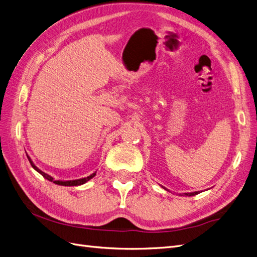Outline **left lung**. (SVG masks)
I'll use <instances>...</instances> for the list:
<instances>
[{
  "label": "left lung",
  "mask_w": 257,
  "mask_h": 257,
  "mask_svg": "<svg viewBox=\"0 0 257 257\" xmlns=\"http://www.w3.org/2000/svg\"><path fill=\"white\" fill-rule=\"evenodd\" d=\"M196 194H198V192H193V193H185V195H188V196H194V195H196Z\"/></svg>",
  "instance_id": "1"
}]
</instances>
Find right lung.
<instances>
[{
	"instance_id": "add662e5",
	"label": "right lung",
	"mask_w": 257,
	"mask_h": 257,
	"mask_svg": "<svg viewBox=\"0 0 257 257\" xmlns=\"http://www.w3.org/2000/svg\"><path fill=\"white\" fill-rule=\"evenodd\" d=\"M27 157H28V159H29V162L31 163V165H32V167L36 170V172L40 173L44 178L47 179V180H49V181H51V182H53V183H56V184H59V185H65V186H76V185H80V184H83V183H85L87 181H89L90 179H92L93 177L95 176V173H94V174H92L91 176H89V177H87V178L77 179V180H69V181H56V180H53V178H52L51 176H49V175H47L46 173L42 172L41 169H38V168L33 164V162L31 161V159H30V157H29L28 154H27Z\"/></svg>"
}]
</instances>
